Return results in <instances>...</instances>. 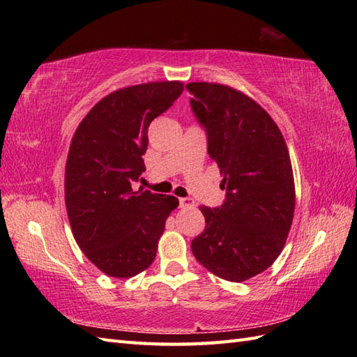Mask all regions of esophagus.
<instances>
[{
  "instance_id": "esophagus-1",
  "label": "esophagus",
  "mask_w": 357,
  "mask_h": 357,
  "mask_svg": "<svg viewBox=\"0 0 357 357\" xmlns=\"http://www.w3.org/2000/svg\"><path fill=\"white\" fill-rule=\"evenodd\" d=\"M179 206H181V208H193L195 207V201L192 198H181L179 199Z\"/></svg>"
}]
</instances>
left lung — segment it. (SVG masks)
Listing matches in <instances>:
<instances>
[{"label": "left lung", "instance_id": "8db88e82", "mask_svg": "<svg viewBox=\"0 0 357 357\" xmlns=\"http://www.w3.org/2000/svg\"><path fill=\"white\" fill-rule=\"evenodd\" d=\"M185 89L227 190L222 207H201L206 230L192 252L213 275L244 282L278 259L288 238L296 202L290 153L267 110L244 92L218 82Z\"/></svg>", "mask_w": 357, "mask_h": 357}]
</instances>
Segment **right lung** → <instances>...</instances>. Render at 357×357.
Instances as JSON below:
<instances>
[{
  "instance_id": "right-lung-1",
  "label": "right lung",
  "mask_w": 357,
  "mask_h": 357,
  "mask_svg": "<svg viewBox=\"0 0 357 357\" xmlns=\"http://www.w3.org/2000/svg\"><path fill=\"white\" fill-rule=\"evenodd\" d=\"M181 81L118 89L98 101L73 133L64 173L70 229L87 259L104 275L133 278L153 262L165 221L179 201L133 190L146 170L151 121L183 93Z\"/></svg>"
}]
</instances>
